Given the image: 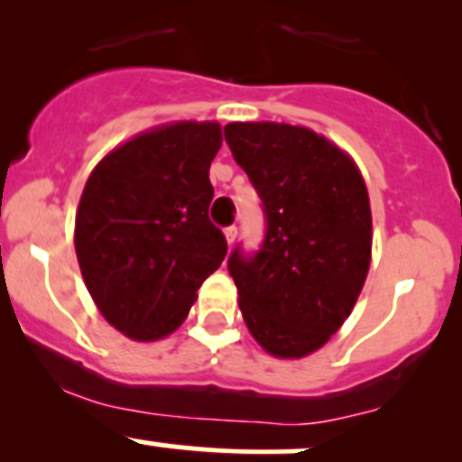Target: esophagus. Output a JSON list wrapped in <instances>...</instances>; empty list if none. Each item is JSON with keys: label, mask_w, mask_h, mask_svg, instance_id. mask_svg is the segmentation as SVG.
Listing matches in <instances>:
<instances>
[{"label": "esophagus", "mask_w": 462, "mask_h": 462, "mask_svg": "<svg viewBox=\"0 0 462 462\" xmlns=\"http://www.w3.org/2000/svg\"><path fill=\"white\" fill-rule=\"evenodd\" d=\"M236 235H239V230H236V226H227V227H226V239H227V244H235Z\"/></svg>", "instance_id": "obj_1"}]
</instances>
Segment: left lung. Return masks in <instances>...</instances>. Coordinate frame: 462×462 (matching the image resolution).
Segmentation results:
<instances>
[{
  "label": "left lung",
  "instance_id": "obj_1",
  "mask_svg": "<svg viewBox=\"0 0 462 462\" xmlns=\"http://www.w3.org/2000/svg\"><path fill=\"white\" fill-rule=\"evenodd\" d=\"M236 165L265 218L257 253L236 245L227 270L250 333L277 357H304L344 324L371 261V208L356 162L304 127L230 123Z\"/></svg>",
  "mask_w": 462,
  "mask_h": 462
}]
</instances>
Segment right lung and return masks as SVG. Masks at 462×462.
I'll use <instances>...</instances> for the list:
<instances>
[{"label":"right lung","mask_w":462,"mask_h":462,"mask_svg":"<svg viewBox=\"0 0 462 462\" xmlns=\"http://www.w3.org/2000/svg\"><path fill=\"white\" fill-rule=\"evenodd\" d=\"M217 123H176L102 158L76 214V254L105 319L152 342L188 318L197 291L227 254L209 221Z\"/></svg>","instance_id":"right-lung-1"}]
</instances>
